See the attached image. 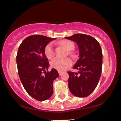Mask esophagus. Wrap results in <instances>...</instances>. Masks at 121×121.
Listing matches in <instances>:
<instances>
[{"label": "esophagus", "instance_id": "obj_1", "mask_svg": "<svg viewBox=\"0 0 121 121\" xmlns=\"http://www.w3.org/2000/svg\"><path fill=\"white\" fill-rule=\"evenodd\" d=\"M58 74H59V75L60 76V75H61V74L63 73V71H58Z\"/></svg>", "mask_w": 121, "mask_h": 121}]
</instances>
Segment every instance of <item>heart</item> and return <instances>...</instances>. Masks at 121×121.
Masks as SVG:
<instances>
[{"label":"heart","mask_w":121,"mask_h":121,"mask_svg":"<svg viewBox=\"0 0 121 121\" xmlns=\"http://www.w3.org/2000/svg\"><path fill=\"white\" fill-rule=\"evenodd\" d=\"M60 44L63 46L66 49L69 50H73L75 48V45L71 41L69 40H64L60 42ZM45 54L46 57L48 59H52L55 55V51L53 47V45L52 43H49L46 46L45 48ZM69 54L71 56H73L72 52H69ZM72 64V61L71 58H55L50 63V65L52 68L58 70V71H64L67 69L69 67H71Z\"/></svg>","instance_id":"heart-1"}]
</instances>
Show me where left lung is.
I'll return each mask as SVG.
<instances>
[{"mask_svg": "<svg viewBox=\"0 0 121 121\" xmlns=\"http://www.w3.org/2000/svg\"><path fill=\"white\" fill-rule=\"evenodd\" d=\"M65 38L75 42L79 50V58L73 67L79 72H68V88L75 96L87 97L96 87L101 75V47L95 38L86 34H75Z\"/></svg>", "mask_w": 121, "mask_h": 121, "instance_id": "1", "label": "left lung"}]
</instances>
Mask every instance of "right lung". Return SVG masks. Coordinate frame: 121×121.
<instances>
[{"label":"right lung","mask_w":121,"mask_h":121,"mask_svg":"<svg viewBox=\"0 0 121 121\" xmlns=\"http://www.w3.org/2000/svg\"><path fill=\"white\" fill-rule=\"evenodd\" d=\"M54 39L44 35H30L22 41L17 53L20 80L29 95L39 101L52 95L53 83L58 76L56 69L46 72L49 63L44 52L46 46Z\"/></svg>","instance_id":"add662e5"}]
</instances>
